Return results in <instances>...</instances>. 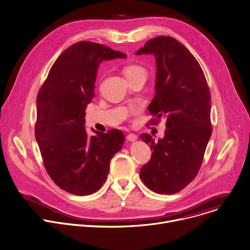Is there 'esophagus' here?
Returning <instances> with one entry per match:
<instances>
[{
    "label": "esophagus",
    "instance_id": "34e87169",
    "mask_svg": "<svg viewBox=\"0 0 250 250\" xmlns=\"http://www.w3.org/2000/svg\"><path fill=\"white\" fill-rule=\"evenodd\" d=\"M126 139L128 141H135L137 139V135L134 134V133H129L127 136H126Z\"/></svg>",
    "mask_w": 250,
    "mask_h": 250
}]
</instances>
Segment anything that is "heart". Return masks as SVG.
I'll list each match as a JSON object with an SVG mask.
<instances>
[{
	"instance_id": "obj_1",
	"label": "heart",
	"mask_w": 250,
	"mask_h": 250,
	"mask_svg": "<svg viewBox=\"0 0 250 250\" xmlns=\"http://www.w3.org/2000/svg\"><path fill=\"white\" fill-rule=\"evenodd\" d=\"M124 74L125 78H129L139 74H146L145 69L137 64H129L124 68Z\"/></svg>"
}]
</instances>
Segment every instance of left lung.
<instances>
[{"label":"left lung","instance_id":"1","mask_svg":"<svg viewBox=\"0 0 250 250\" xmlns=\"http://www.w3.org/2000/svg\"><path fill=\"white\" fill-rule=\"evenodd\" d=\"M148 54L156 60L155 95L148 110L155 124L165 118L167 128L157 142L150 134L140 135L153 150L140 169V179L156 193L174 194L200 169L212 134L211 95L199 62L175 38L158 36L135 53Z\"/></svg>","mask_w":250,"mask_h":250}]
</instances>
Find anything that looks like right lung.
Instances as JSON below:
<instances>
[{
    "instance_id": "right-lung-1",
    "label": "right lung",
    "mask_w": 250,
    "mask_h": 250,
    "mask_svg": "<svg viewBox=\"0 0 250 250\" xmlns=\"http://www.w3.org/2000/svg\"><path fill=\"white\" fill-rule=\"evenodd\" d=\"M126 55L94 42L75 43L56 60L37 95L35 138L44 166L59 188L74 195L103 186L111 159L125 143L120 129H92L96 134L89 136L84 126L99 64Z\"/></svg>"
}]
</instances>
